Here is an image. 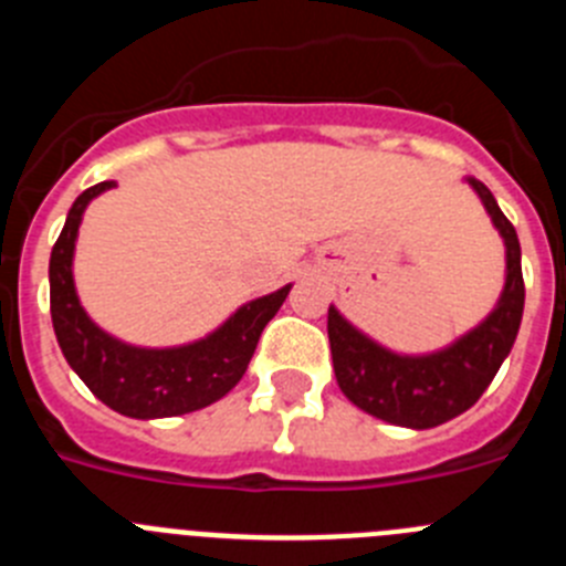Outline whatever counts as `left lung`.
I'll list each match as a JSON object with an SVG mask.
<instances>
[{"mask_svg":"<svg viewBox=\"0 0 566 566\" xmlns=\"http://www.w3.org/2000/svg\"><path fill=\"white\" fill-rule=\"evenodd\" d=\"M468 184L482 198L507 249L502 297L473 332L442 352L408 357L365 337L337 308L328 306V343L339 391L365 413L402 428H437L476 405L502 368L522 326L524 277L518 234L499 209L493 192L476 178H468Z\"/></svg>","mask_w":566,"mask_h":566,"instance_id":"obj_1","label":"left lung"}]
</instances>
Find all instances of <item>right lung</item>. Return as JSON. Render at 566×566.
<instances>
[{
  "label": "right lung",
  "instance_id": "obj_1",
  "mask_svg": "<svg viewBox=\"0 0 566 566\" xmlns=\"http://www.w3.org/2000/svg\"><path fill=\"white\" fill-rule=\"evenodd\" d=\"M113 187L115 181H102L78 195L50 252V317L59 348L90 391L124 417L161 419L207 408L227 397L247 374L260 334L292 286L240 306L221 328L189 345L138 348L109 337L78 303L73 249L87 203Z\"/></svg>",
  "mask_w": 566,
  "mask_h": 566
}]
</instances>
